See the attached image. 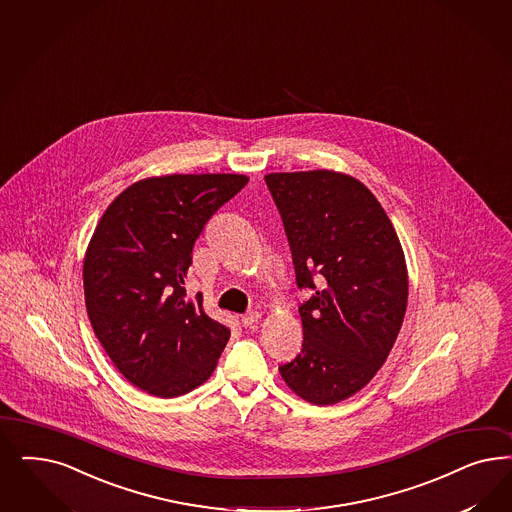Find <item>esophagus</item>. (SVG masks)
<instances>
[{
    "mask_svg": "<svg viewBox=\"0 0 512 512\" xmlns=\"http://www.w3.org/2000/svg\"><path fill=\"white\" fill-rule=\"evenodd\" d=\"M260 318H262V314L258 313V311H250V313L245 314V316L241 318V322H243L245 328H252V326L258 324Z\"/></svg>",
    "mask_w": 512,
    "mask_h": 512,
    "instance_id": "1",
    "label": "esophagus"
}]
</instances>
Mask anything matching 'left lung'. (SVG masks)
Returning <instances> with one entry per match:
<instances>
[{
  "label": "left lung",
  "mask_w": 512,
  "mask_h": 512,
  "mask_svg": "<svg viewBox=\"0 0 512 512\" xmlns=\"http://www.w3.org/2000/svg\"><path fill=\"white\" fill-rule=\"evenodd\" d=\"M299 290L301 352L279 367L314 405L354 396L386 362L407 309L405 256L390 218L362 182L328 169L271 173Z\"/></svg>",
  "instance_id": "left-lung-1"
}]
</instances>
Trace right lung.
I'll return each mask as SVG.
<instances>
[{"instance_id": "1", "label": "right lung", "mask_w": 512, "mask_h": 512, "mask_svg": "<svg viewBox=\"0 0 512 512\" xmlns=\"http://www.w3.org/2000/svg\"><path fill=\"white\" fill-rule=\"evenodd\" d=\"M245 175L135 182L107 207L84 256V301L116 369L150 396L177 397L215 371L230 328L186 296L192 248Z\"/></svg>"}]
</instances>
